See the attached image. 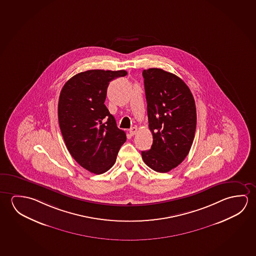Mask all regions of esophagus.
I'll return each instance as SVG.
<instances>
[{
	"label": "esophagus",
	"instance_id": "obj_1",
	"mask_svg": "<svg viewBox=\"0 0 256 256\" xmlns=\"http://www.w3.org/2000/svg\"><path fill=\"white\" fill-rule=\"evenodd\" d=\"M137 132V128L136 127H132V128H130V134L132 136H134Z\"/></svg>",
	"mask_w": 256,
	"mask_h": 256
}]
</instances>
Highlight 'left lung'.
<instances>
[{
    "mask_svg": "<svg viewBox=\"0 0 256 256\" xmlns=\"http://www.w3.org/2000/svg\"><path fill=\"white\" fill-rule=\"evenodd\" d=\"M148 127L153 135L142 159L152 170L167 172L178 166L190 150L195 137V100L184 82L161 68L142 72Z\"/></svg>",
    "mask_w": 256,
    "mask_h": 256,
    "instance_id": "left-lung-1",
    "label": "left lung"
}]
</instances>
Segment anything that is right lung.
Segmentation results:
<instances>
[{"instance_id":"obj_1","label":"right lung","mask_w":256,"mask_h":256,"mask_svg":"<svg viewBox=\"0 0 256 256\" xmlns=\"http://www.w3.org/2000/svg\"><path fill=\"white\" fill-rule=\"evenodd\" d=\"M126 70L94 69L70 78L61 90L58 114L66 148L84 169L102 174L114 166L126 134L104 102L110 82Z\"/></svg>"}]
</instances>
